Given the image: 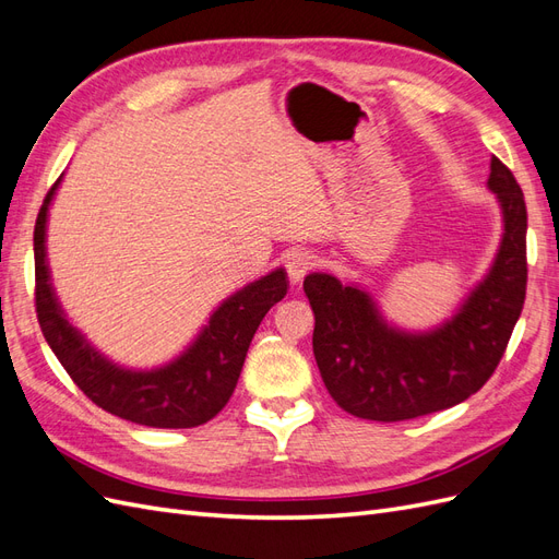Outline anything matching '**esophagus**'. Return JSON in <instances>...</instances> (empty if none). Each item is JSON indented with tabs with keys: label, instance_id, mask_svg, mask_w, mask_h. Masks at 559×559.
<instances>
[{
	"label": "esophagus",
	"instance_id": "34e87169",
	"mask_svg": "<svg viewBox=\"0 0 559 559\" xmlns=\"http://www.w3.org/2000/svg\"><path fill=\"white\" fill-rule=\"evenodd\" d=\"M286 273H289L292 282H300L310 270L317 265V257L308 249H292L286 253Z\"/></svg>",
	"mask_w": 559,
	"mask_h": 559
}]
</instances>
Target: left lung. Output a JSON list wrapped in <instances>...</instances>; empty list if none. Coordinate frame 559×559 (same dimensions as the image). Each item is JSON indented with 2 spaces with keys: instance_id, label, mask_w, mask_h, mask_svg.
I'll use <instances>...</instances> for the list:
<instances>
[{
  "instance_id": "left-lung-1",
  "label": "left lung",
  "mask_w": 559,
  "mask_h": 559,
  "mask_svg": "<svg viewBox=\"0 0 559 559\" xmlns=\"http://www.w3.org/2000/svg\"><path fill=\"white\" fill-rule=\"evenodd\" d=\"M503 238L489 275L462 310L431 333L384 324L357 286L312 273L302 289L314 312L312 352L329 394L354 417L403 421L452 408L492 378L527 294V207L513 173L492 156Z\"/></svg>"
}]
</instances>
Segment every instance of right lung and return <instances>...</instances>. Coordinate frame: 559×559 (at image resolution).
<instances>
[{"label":"right lung","instance_id":"1","mask_svg":"<svg viewBox=\"0 0 559 559\" xmlns=\"http://www.w3.org/2000/svg\"><path fill=\"white\" fill-rule=\"evenodd\" d=\"M60 179L50 186L35 224V306L46 343L67 376L99 408L156 429H191L222 413L235 392L253 333L265 312L286 296L280 267L222 302L198 341L170 366L134 373L123 370L83 341L70 326L48 282L46 216Z\"/></svg>","mask_w":559,"mask_h":559}]
</instances>
